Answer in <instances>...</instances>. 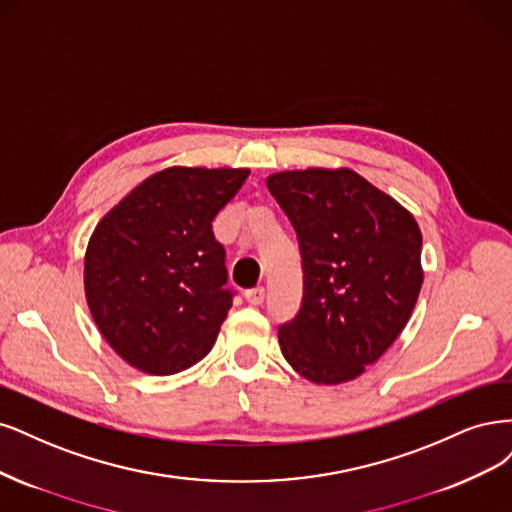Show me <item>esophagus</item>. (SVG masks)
<instances>
[{
	"instance_id": "esophagus-1",
	"label": "esophagus",
	"mask_w": 512,
	"mask_h": 512,
	"mask_svg": "<svg viewBox=\"0 0 512 512\" xmlns=\"http://www.w3.org/2000/svg\"><path fill=\"white\" fill-rule=\"evenodd\" d=\"M244 298H246V302H249V304L259 306V304H263V300H266V289H263V287H253V289H249V291L244 293Z\"/></svg>"
}]
</instances>
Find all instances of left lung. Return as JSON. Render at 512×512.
<instances>
[{"label":"left lung","instance_id":"obj_1","mask_svg":"<svg viewBox=\"0 0 512 512\" xmlns=\"http://www.w3.org/2000/svg\"><path fill=\"white\" fill-rule=\"evenodd\" d=\"M268 189L298 234L304 272L298 315L278 327L280 351L312 383L351 381L389 349L417 304L419 225L346 168L272 174Z\"/></svg>","mask_w":512,"mask_h":512}]
</instances>
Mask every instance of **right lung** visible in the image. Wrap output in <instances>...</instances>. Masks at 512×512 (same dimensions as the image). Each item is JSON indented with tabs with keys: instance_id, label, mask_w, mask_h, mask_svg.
<instances>
[{
	"instance_id": "obj_1",
	"label": "right lung",
	"mask_w": 512,
	"mask_h": 512,
	"mask_svg": "<svg viewBox=\"0 0 512 512\" xmlns=\"http://www.w3.org/2000/svg\"><path fill=\"white\" fill-rule=\"evenodd\" d=\"M249 170L168 168L97 223L85 293L102 336L129 366L168 376L204 359L232 308L212 221Z\"/></svg>"
}]
</instances>
